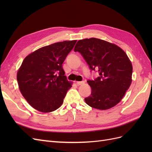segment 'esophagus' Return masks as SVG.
I'll return each mask as SVG.
<instances>
[{
	"instance_id": "34e87169",
	"label": "esophagus",
	"mask_w": 152,
	"mask_h": 152,
	"mask_svg": "<svg viewBox=\"0 0 152 152\" xmlns=\"http://www.w3.org/2000/svg\"><path fill=\"white\" fill-rule=\"evenodd\" d=\"M85 83L84 81H78L77 82V84L78 86H80V85H83Z\"/></svg>"
}]
</instances>
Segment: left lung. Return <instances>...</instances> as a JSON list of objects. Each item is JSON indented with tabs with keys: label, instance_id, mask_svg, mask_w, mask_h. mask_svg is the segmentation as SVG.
Masks as SVG:
<instances>
[{
	"label": "left lung",
	"instance_id": "8db88e82",
	"mask_svg": "<svg viewBox=\"0 0 152 152\" xmlns=\"http://www.w3.org/2000/svg\"><path fill=\"white\" fill-rule=\"evenodd\" d=\"M74 51L81 54L91 70L99 73L96 79L87 80L92 91L86 103L102 110L117 104L132 82V66L126 53L115 44L96 38L79 40Z\"/></svg>",
	"mask_w": 152,
	"mask_h": 152
}]
</instances>
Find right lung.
Instances as JSON below:
<instances>
[{
	"instance_id": "add662e5",
	"label": "right lung",
	"mask_w": 152,
	"mask_h": 152,
	"mask_svg": "<svg viewBox=\"0 0 152 152\" xmlns=\"http://www.w3.org/2000/svg\"><path fill=\"white\" fill-rule=\"evenodd\" d=\"M77 40H65L41 48L28 55L17 73L20 90L32 107L51 112L61 107L72 83L62 64Z\"/></svg>"
}]
</instances>
